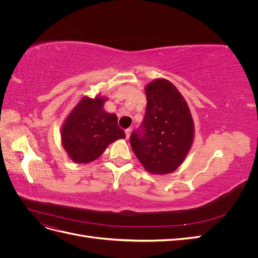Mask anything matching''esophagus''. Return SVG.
Here are the masks:
<instances>
[{
  "instance_id": "34e87169",
  "label": "esophagus",
  "mask_w": 258,
  "mask_h": 258,
  "mask_svg": "<svg viewBox=\"0 0 258 258\" xmlns=\"http://www.w3.org/2000/svg\"><path fill=\"white\" fill-rule=\"evenodd\" d=\"M124 132H126V139H129L130 135H131V129H127Z\"/></svg>"
}]
</instances>
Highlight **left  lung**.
<instances>
[{
    "label": "left lung",
    "instance_id": "8db88e82",
    "mask_svg": "<svg viewBox=\"0 0 258 258\" xmlns=\"http://www.w3.org/2000/svg\"><path fill=\"white\" fill-rule=\"evenodd\" d=\"M146 112L130 144L144 169L152 174L172 173L188 155L195 138L194 119L182 93L166 79L145 86Z\"/></svg>",
    "mask_w": 258,
    "mask_h": 258
}]
</instances>
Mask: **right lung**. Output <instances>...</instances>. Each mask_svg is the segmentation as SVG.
<instances>
[{
  "label": "right lung",
  "instance_id": "1",
  "mask_svg": "<svg viewBox=\"0 0 258 258\" xmlns=\"http://www.w3.org/2000/svg\"><path fill=\"white\" fill-rule=\"evenodd\" d=\"M107 97L84 96L69 113L61 127V143L75 163H89L99 158L107 146L124 139L114 113L104 110Z\"/></svg>",
  "mask_w": 258,
  "mask_h": 258
}]
</instances>
